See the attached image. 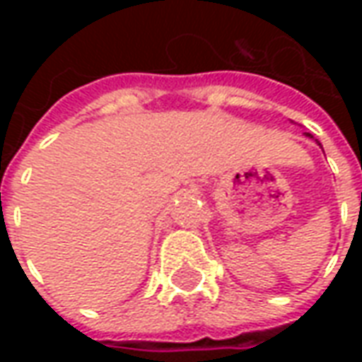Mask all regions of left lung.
I'll use <instances>...</instances> for the list:
<instances>
[{"instance_id":"1","label":"left lung","mask_w":362,"mask_h":362,"mask_svg":"<svg viewBox=\"0 0 362 362\" xmlns=\"http://www.w3.org/2000/svg\"><path fill=\"white\" fill-rule=\"evenodd\" d=\"M306 137H310V139H314V137H312V135H310V134H306ZM314 141H316V143H318V145H320V147H322V143H320V141H318V139H314Z\"/></svg>"}]
</instances>
